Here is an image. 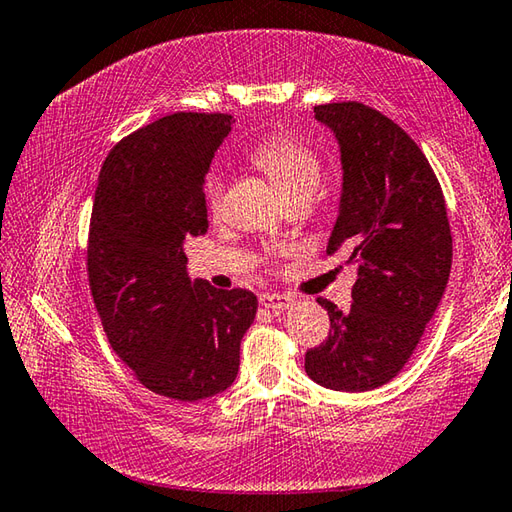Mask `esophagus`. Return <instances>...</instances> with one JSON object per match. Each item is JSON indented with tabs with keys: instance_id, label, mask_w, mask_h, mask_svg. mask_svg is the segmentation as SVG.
<instances>
[{
	"instance_id": "1",
	"label": "esophagus",
	"mask_w": 512,
	"mask_h": 512,
	"mask_svg": "<svg viewBox=\"0 0 512 512\" xmlns=\"http://www.w3.org/2000/svg\"><path fill=\"white\" fill-rule=\"evenodd\" d=\"M293 302L295 300H293L291 295H282V293H264V295H259V304H262L264 309H271L275 313H282Z\"/></svg>"
}]
</instances>
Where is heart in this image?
I'll use <instances>...</instances> for the list:
<instances>
[{
	"instance_id": "obj_1",
	"label": "heart",
	"mask_w": 512,
	"mask_h": 512,
	"mask_svg": "<svg viewBox=\"0 0 512 512\" xmlns=\"http://www.w3.org/2000/svg\"><path fill=\"white\" fill-rule=\"evenodd\" d=\"M250 159L271 179L284 199L300 197V194L318 192L322 181V165L311 147L295 141L291 136L273 134L257 143L250 152ZM206 199L208 208L217 212L224 199V181L219 176H208L206 181Z\"/></svg>"
}]
</instances>
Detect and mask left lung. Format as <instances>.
Instances as JSON below:
<instances>
[{"instance_id": "8db88e82", "label": "left lung", "mask_w": 512, "mask_h": 512, "mask_svg": "<svg viewBox=\"0 0 512 512\" xmlns=\"http://www.w3.org/2000/svg\"><path fill=\"white\" fill-rule=\"evenodd\" d=\"M338 138L342 197L327 253L358 266L351 309L329 300L331 329L304 369L336 392H369L410 360L439 306L452 235L439 179L410 134L362 102L313 107Z\"/></svg>"}]
</instances>
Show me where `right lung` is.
Returning a JSON list of instances; mask_svg holds the SVG:
<instances>
[{"label": "right lung", "mask_w": 512, "mask_h": 512, "mask_svg": "<svg viewBox=\"0 0 512 512\" xmlns=\"http://www.w3.org/2000/svg\"><path fill=\"white\" fill-rule=\"evenodd\" d=\"M232 116L179 111L125 136L102 163L87 273L109 345L154 394L224 392L257 313L246 288L190 282L185 239L208 232L206 174Z\"/></svg>", "instance_id": "right-lung-1"}]
</instances>
